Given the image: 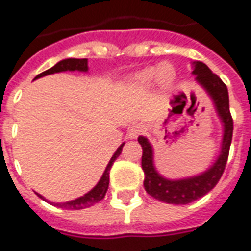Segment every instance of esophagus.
Instances as JSON below:
<instances>
[{"label": "esophagus", "instance_id": "34e87169", "mask_svg": "<svg viewBox=\"0 0 251 251\" xmlns=\"http://www.w3.org/2000/svg\"><path fill=\"white\" fill-rule=\"evenodd\" d=\"M143 132V126L142 124H134L128 128V132H127V136L129 139H136L140 134Z\"/></svg>", "mask_w": 251, "mask_h": 251}]
</instances>
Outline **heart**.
<instances>
[{
    "mask_svg": "<svg viewBox=\"0 0 251 251\" xmlns=\"http://www.w3.org/2000/svg\"><path fill=\"white\" fill-rule=\"evenodd\" d=\"M174 73L173 70L168 67V66L161 65L157 66V67H149V69H145L143 72H140L138 75H136V81L140 85L143 86H149V85H152L157 81H162L163 83H169L173 81Z\"/></svg>",
    "mask_w": 251,
    "mask_h": 251,
    "instance_id": "obj_1",
    "label": "heart"
}]
</instances>
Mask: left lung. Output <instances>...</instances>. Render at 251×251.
Masks as SVG:
<instances>
[{"instance_id": "1", "label": "left lung", "mask_w": 251, "mask_h": 251, "mask_svg": "<svg viewBox=\"0 0 251 251\" xmlns=\"http://www.w3.org/2000/svg\"><path fill=\"white\" fill-rule=\"evenodd\" d=\"M192 74L196 75L195 78L196 82L201 85L208 96L211 97L215 105V111L223 124V139H222L220 154L216 158V161L212 163V166L193 177L179 179L165 178L158 173L154 166V150L149 139L145 136L138 138V142L143 149L142 169L145 172L143 185L146 192L159 201L177 204V205L189 204L214 189L225 172L231 139H232V129H234L232 117L230 113V104H228V90L225 82L211 72L209 67L202 62H193Z\"/></svg>"}]
</instances>
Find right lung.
<instances>
[{"instance_id": "right-lung-1", "label": "right lung", "mask_w": 251, "mask_h": 251, "mask_svg": "<svg viewBox=\"0 0 251 251\" xmlns=\"http://www.w3.org/2000/svg\"><path fill=\"white\" fill-rule=\"evenodd\" d=\"M83 72L86 73L88 72V59H75V58H69V59H63L58 62L54 67H51L49 70H46V72L40 73L39 75L35 77V79L40 77H44V75H49V74H55V73H62V72ZM123 146L124 143L117 147V150L115 151V154L112 155L111 161L109 163L106 165L105 172L102 173L101 176L100 181L97 182V185L94 186L92 191H89L86 195H83V196L78 197L75 200H72V201H66V202H50V204H54V205H58L60 208H66V209H83V208H88L92 207L93 204L96 202L101 201L104 196H105L106 191H108V186H109V170H111L112 165L115 162V159H116L120 154H122L123 150ZM43 200H46L43 196H40Z\"/></svg>"}]
</instances>
